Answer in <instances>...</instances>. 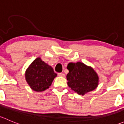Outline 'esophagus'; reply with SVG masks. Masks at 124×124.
Listing matches in <instances>:
<instances>
[{
	"instance_id": "1",
	"label": "esophagus",
	"mask_w": 124,
	"mask_h": 124,
	"mask_svg": "<svg viewBox=\"0 0 124 124\" xmlns=\"http://www.w3.org/2000/svg\"><path fill=\"white\" fill-rule=\"evenodd\" d=\"M57 75H58L59 77H65V74L63 73H62V72H59V73L57 74Z\"/></svg>"
}]
</instances>
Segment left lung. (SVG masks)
<instances>
[{
  "label": "left lung",
  "instance_id": "1",
  "mask_svg": "<svg viewBox=\"0 0 124 124\" xmlns=\"http://www.w3.org/2000/svg\"><path fill=\"white\" fill-rule=\"evenodd\" d=\"M67 69L69 70L67 75L68 85L78 94L84 95L98 86L99 77L92 67L80 62H71Z\"/></svg>",
  "mask_w": 124,
  "mask_h": 124
}]
</instances>
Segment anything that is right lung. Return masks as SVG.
I'll use <instances>...</instances> for the list:
<instances>
[{"instance_id":"add662e5","label":"right lung","mask_w":124,"mask_h":124,"mask_svg":"<svg viewBox=\"0 0 124 124\" xmlns=\"http://www.w3.org/2000/svg\"><path fill=\"white\" fill-rule=\"evenodd\" d=\"M57 76L51 66L40 57L35 59L26 71L25 78L31 88L37 92H42L49 88Z\"/></svg>"}]
</instances>
